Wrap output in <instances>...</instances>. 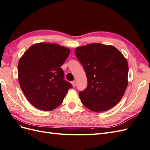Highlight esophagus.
Wrapping results in <instances>:
<instances>
[{
  "label": "esophagus",
  "instance_id": "obj_1",
  "mask_svg": "<svg viewBox=\"0 0 150 150\" xmlns=\"http://www.w3.org/2000/svg\"><path fill=\"white\" fill-rule=\"evenodd\" d=\"M71 84H72V86H73V87L74 88L75 86H76V82L74 81H72L71 82Z\"/></svg>",
  "mask_w": 150,
  "mask_h": 150
}]
</instances>
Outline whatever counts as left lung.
Listing matches in <instances>:
<instances>
[{
    "label": "left lung",
    "mask_w": 150,
    "mask_h": 150,
    "mask_svg": "<svg viewBox=\"0 0 150 150\" xmlns=\"http://www.w3.org/2000/svg\"><path fill=\"white\" fill-rule=\"evenodd\" d=\"M75 54L88 79L87 87L79 93L82 103L94 112L116 105L128 86V65L123 55L114 46L99 43L77 47Z\"/></svg>",
    "instance_id": "obj_1"
}]
</instances>
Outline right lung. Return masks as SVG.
<instances>
[{"instance_id": "1", "label": "right lung", "mask_w": 150, "mask_h": 150, "mask_svg": "<svg viewBox=\"0 0 150 150\" xmlns=\"http://www.w3.org/2000/svg\"><path fill=\"white\" fill-rule=\"evenodd\" d=\"M69 53L67 47L42 42L33 45L20 59L18 79L21 88L35 108L53 110L72 88V84L64 80L61 67Z\"/></svg>"}]
</instances>
